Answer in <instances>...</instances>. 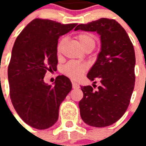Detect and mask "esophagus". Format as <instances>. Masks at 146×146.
Instances as JSON below:
<instances>
[{"label": "esophagus", "instance_id": "34e87169", "mask_svg": "<svg viewBox=\"0 0 146 146\" xmlns=\"http://www.w3.org/2000/svg\"><path fill=\"white\" fill-rule=\"evenodd\" d=\"M72 85H73V89H78L80 88V85L76 82H73L72 83Z\"/></svg>", "mask_w": 146, "mask_h": 146}]
</instances>
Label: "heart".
I'll return each mask as SVG.
<instances>
[{
  "label": "heart",
  "instance_id": "obj_1",
  "mask_svg": "<svg viewBox=\"0 0 146 146\" xmlns=\"http://www.w3.org/2000/svg\"><path fill=\"white\" fill-rule=\"evenodd\" d=\"M76 38L81 45L84 49L88 46H92L93 48L95 47V37L92 34L89 33H80L77 34ZM66 42V38L63 37L58 41L57 44V53L58 54H60L63 48V45ZM88 64L84 62H80L76 61H70L68 63H66L62 68V73L70 77L72 80L79 79L80 76H82L84 73L88 70Z\"/></svg>",
  "mask_w": 146,
  "mask_h": 146
}]
</instances>
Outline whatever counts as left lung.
Listing matches in <instances>:
<instances>
[{
  "mask_svg": "<svg viewBox=\"0 0 146 146\" xmlns=\"http://www.w3.org/2000/svg\"><path fill=\"white\" fill-rule=\"evenodd\" d=\"M78 30L97 32L101 38V51L87 76L92 81L98 80L100 86L96 90L95 84L81 87L80 116L92 127L112 125L126 112L135 88L134 46L125 30L114 19L102 18L80 24L75 29Z\"/></svg>",
  "mask_w": 146,
  "mask_h": 146,
  "instance_id": "left-lung-1",
  "label": "left lung"
}]
</instances>
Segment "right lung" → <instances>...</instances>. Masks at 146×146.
I'll return each mask as SVG.
<instances>
[{"label": "right lung", "mask_w": 146, "mask_h": 146, "mask_svg": "<svg viewBox=\"0 0 146 146\" xmlns=\"http://www.w3.org/2000/svg\"><path fill=\"white\" fill-rule=\"evenodd\" d=\"M76 25L35 19L15 41L8 69L10 98L21 119L32 127L54 125L60 104L72 89L67 76H58L54 86L45 84L44 77L47 71L57 70L59 36Z\"/></svg>", "instance_id": "obj_1"}]
</instances>
